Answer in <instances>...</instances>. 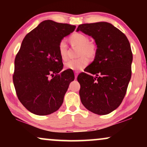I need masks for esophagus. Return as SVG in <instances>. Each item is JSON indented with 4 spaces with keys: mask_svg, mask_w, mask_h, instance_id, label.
I'll return each mask as SVG.
<instances>
[{
    "mask_svg": "<svg viewBox=\"0 0 147 147\" xmlns=\"http://www.w3.org/2000/svg\"><path fill=\"white\" fill-rule=\"evenodd\" d=\"M74 74H75V78H76V79H77V78H78V72H75V73H74Z\"/></svg>",
    "mask_w": 147,
    "mask_h": 147,
    "instance_id": "1",
    "label": "esophagus"
}]
</instances>
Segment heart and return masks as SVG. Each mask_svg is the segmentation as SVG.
<instances>
[{"mask_svg": "<svg viewBox=\"0 0 147 147\" xmlns=\"http://www.w3.org/2000/svg\"><path fill=\"white\" fill-rule=\"evenodd\" d=\"M70 43L74 46L80 47L77 59H71L65 63L66 69L73 71H80L83 69L89 63V59L95 57L96 54V47L94 43L90 42V39L87 35L81 33H74L69 38ZM58 53L61 59L65 60L67 57V47L65 42L61 41L58 45Z\"/></svg>", "mask_w": 147, "mask_h": 147, "instance_id": "obj_1", "label": "heart"}]
</instances>
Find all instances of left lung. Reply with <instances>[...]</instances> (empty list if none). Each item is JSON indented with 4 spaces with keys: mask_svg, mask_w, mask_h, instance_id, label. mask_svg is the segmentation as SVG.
<instances>
[{
    "mask_svg": "<svg viewBox=\"0 0 147 147\" xmlns=\"http://www.w3.org/2000/svg\"><path fill=\"white\" fill-rule=\"evenodd\" d=\"M82 31L95 40L94 61L78 76L80 96L90 112L105 115L116 110L125 96L131 78L132 53L129 41L119 29L107 22L82 24Z\"/></svg>",
    "mask_w": 147,
    "mask_h": 147,
    "instance_id": "1",
    "label": "left lung"
}]
</instances>
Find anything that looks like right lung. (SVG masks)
Segmentation results:
<instances>
[{
  "label": "right lung",
  "mask_w": 147,
  "mask_h": 147,
  "mask_svg": "<svg viewBox=\"0 0 147 147\" xmlns=\"http://www.w3.org/2000/svg\"><path fill=\"white\" fill-rule=\"evenodd\" d=\"M75 25L46 20L27 34L15 59L13 83L21 104L36 115H48L63 104L74 72L63 69L58 45Z\"/></svg>",
  "instance_id": "1"
}]
</instances>
